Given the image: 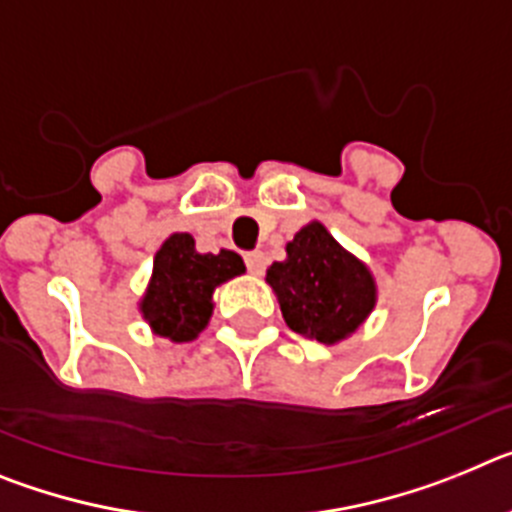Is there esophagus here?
Returning a JSON list of instances; mask_svg holds the SVG:
<instances>
[{
  "instance_id": "1",
  "label": "esophagus",
  "mask_w": 512,
  "mask_h": 512,
  "mask_svg": "<svg viewBox=\"0 0 512 512\" xmlns=\"http://www.w3.org/2000/svg\"><path fill=\"white\" fill-rule=\"evenodd\" d=\"M246 266H248V271H251L253 277H261V274H264V269H266L264 253H259V251L246 253Z\"/></svg>"
}]
</instances>
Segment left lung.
Masks as SVG:
<instances>
[{
  "label": "left lung",
  "mask_w": 512,
  "mask_h": 512,
  "mask_svg": "<svg viewBox=\"0 0 512 512\" xmlns=\"http://www.w3.org/2000/svg\"><path fill=\"white\" fill-rule=\"evenodd\" d=\"M287 325L300 336L336 346L366 323L377 305L372 269L310 220L287 243V259L266 269Z\"/></svg>",
  "instance_id": "obj_1"
}]
</instances>
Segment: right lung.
Returning <instances> with one entry per match:
<instances>
[{"label":"right lung","mask_w":512,"mask_h":512,"mask_svg":"<svg viewBox=\"0 0 512 512\" xmlns=\"http://www.w3.org/2000/svg\"><path fill=\"white\" fill-rule=\"evenodd\" d=\"M243 271L246 264L235 251L200 253L192 235L171 233L153 256L151 279L138 302L140 318L156 336L194 341L210 323L215 289Z\"/></svg>","instance_id":"right-lung-1"}]
</instances>
